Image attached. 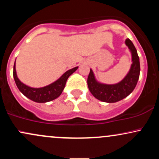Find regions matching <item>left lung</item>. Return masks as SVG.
I'll return each instance as SVG.
<instances>
[{"label": "left lung", "mask_w": 159, "mask_h": 159, "mask_svg": "<svg viewBox=\"0 0 159 159\" xmlns=\"http://www.w3.org/2000/svg\"><path fill=\"white\" fill-rule=\"evenodd\" d=\"M125 45L132 53V64L129 72L121 81L115 84H105L98 82L95 78L92 69L87 78V85L93 96L100 101L114 103L127 97L135 88L140 76V61L138 52L129 39L125 40Z\"/></svg>", "instance_id": "8db88e82"}]
</instances>
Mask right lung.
I'll return each instance as SVG.
<instances>
[{"instance_id":"obj_1","label":"right lung","mask_w":159,"mask_h":159,"mask_svg":"<svg viewBox=\"0 0 159 159\" xmlns=\"http://www.w3.org/2000/svg\"><path fill=\"white\" fill-rule=\"evenodd\" d=\"M78 68V67L77 66L66 71L59 79H57L51 84L43 87H40V88H33V87H30L25 85L22 82L20 81V80L18 78L16 71L15 61L13 66V77L16 84L19 88L20 92L22 93L27 98H30V100L36 102L45 103L52 101V100L55 99L61 96L63 89H64L68 78L73 72H75Z\"/></svg>"}]
</instances>
